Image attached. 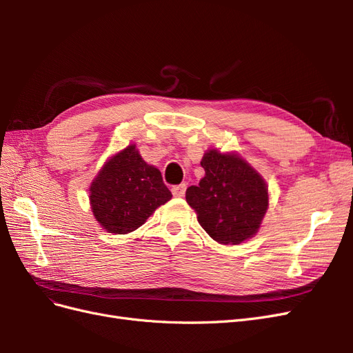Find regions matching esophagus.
<instances>
[{
    "mask_svg": "<svg viewBox=\"0 0 353 353\" xmlns=\"http://www.w3.org/2000/svg\"><path fill=\"white\" fill-rule=\"evenodd\" d=\"M185 190H187V185H185V184L174 185V187H172V194H174V197H184Z\"/></svg>",
    "mask_w": 353,
    "mask_h": 353,
    "instance_id": "34e87169",
    "label": "esophagus"
}]
</instances>
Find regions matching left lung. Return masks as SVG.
I'll use <instances>...</instances> for the list:
<instances>
[{
	"label": "left lung",
	"mask_w": 353,
	"mask_h": 353,
	"mask_svg": "<svg viewBox=\"0 0 353 353\" xmlns=\"http://www.w3.org/2000/svg\"><path fill=\"white\" fill-rule=\"evenodd\" d=\"M205 176L185 191L188 205L209 236L221 244H240L258 232L268 188L262 176L237 154L209 150L203 156Z\"/></svg>",
	"instance_id": "1"
}]
</instances>
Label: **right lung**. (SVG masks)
Returning <instances> with one entry per match:
<instances>
[{
	"label": "right lung",
	"mask_w": 353,
	"mask_h": 353,
	"mask_svg": "<svg viewBox=\"0 0 353 353\" xmlns=\"http://www.w3.org/2000/svg\"><path fill=\"white\" fill-rule=\"evenodd\" d=\"M94 216L113 234H128L172 197L162 174L128 145L105 162L90 188Z\"/></svg>",
	"instance_id": "obj_1"
}]
</instances>
